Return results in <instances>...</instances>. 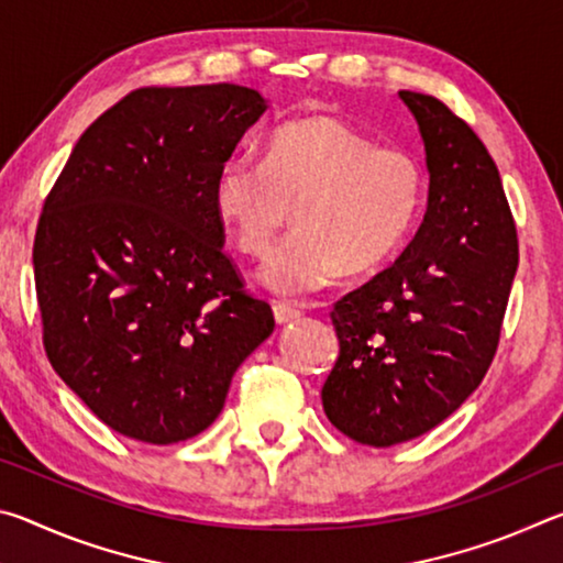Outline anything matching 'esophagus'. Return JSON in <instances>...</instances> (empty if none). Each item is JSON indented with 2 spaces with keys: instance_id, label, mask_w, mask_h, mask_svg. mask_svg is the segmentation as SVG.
<instances>
[{
  "instance_id": "esophagus-1",
  "label": "esophagus",
  "mask_w": 563,
  "mask_h": 563,
  "mask_svg": "<svg viewBox=\"0 0 563 563\" xmlns=\"http://www.w3.org/2000/svg\"><path fill=\"white\" fill-rule=\"evenodd\" d=\"M273 316L278 325H288V322L300 318V310L292 308V305H285V302H273Z\"/></svg>"
}]
</instances>
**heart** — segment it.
<instances>
[{
	"label": "heart",
	"instance_id": "1",
	"mask_svg": "<svg viewBox=\"0 0 563 563\" xmlns=\"http://www.w3.org/2000/svg\"><path fill=\"white\" fill-rule=\"evenodd\" d=\"M213 201L238 247L258 261L295 208L298 231L263 280L280 295H308L397 255L424 211L427 170L415 151L320 113L275 129L263 158H228Z\"/></svg>",
	"mask_w": 563,
	"mask_h": 563
}]
</instances>
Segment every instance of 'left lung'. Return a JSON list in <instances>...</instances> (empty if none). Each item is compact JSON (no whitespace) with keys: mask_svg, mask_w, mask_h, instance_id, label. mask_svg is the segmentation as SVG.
Masks as SVG:
<instances>
[{"mask_svg":"<svg viewBox=\"0 0 563 563\" xmlns=\"http://www.w3.org/2000/svg\"><path fill=\"white\" fill-rule=\"evenodd\" d=\"M430 168L424 221L405 253L335 302V367L322 407L350 440L393 446L434 430L487 375L499 347L517 225L497 164L440 99L399 91Z\"/></svg>","mask_w":563,"mask_h":563,"instance_id":"8db88e82","label":"left lung"}]
</instances>
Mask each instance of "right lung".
Returning <instances> with one entry per match:
<instances>
[{
  "mask_svg": "<svg viewBox=\"0 0 563 563\" xmlns=\"http://www.w3.org/2000/svg\"><path fill=\"white\" fill-rule=\"evenodd\" d=\"M265 109L238 84L136 89L81 133L46 196L32 251L46 357L131 440L201 434L275 328L213 201Z\"/></svg>",
  "mask_w": 563,
  "mask_h": 563,
  "instance_id": "obj_1",
  "label": "right lung"
}]
</instances>
